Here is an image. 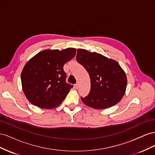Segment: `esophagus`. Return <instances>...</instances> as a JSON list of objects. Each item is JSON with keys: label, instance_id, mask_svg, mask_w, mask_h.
<instances>
[{"label": "esophagus", "instance_id": "1", "mask_svg": "<svg viewBox=\"0 0 155 155\" xmlns=\"http://www.w3.org/2000/svg\"><path fill=\"white\" fill-rule=\"evenodd\" d=\"M75 88H76V89H78L79 88V83H77L76 85H75Z\"/></svg>", "mask_w": 155, "mask_h": 155}]
</instances>
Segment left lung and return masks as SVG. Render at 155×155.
I'll return each instance as SVG.
<instances>
[{"instance_id":"left-lung-1","label":"left lung","mask_w":155,"mask_h":155,"mask_svg":"<svg viewBox=\"0 0 155 155\" xmlns=\"http://www.w3.org/2000/svg\"><path fill=\"white\" fill-rule=\"evenodd\" d=\"M76 59L87 70L91 78V92L87 96L81 97L84 104L95 109H105L122 99L127 79L118 62L100 54L80 48L78 50Z\"/></svg>"}]
</instances>
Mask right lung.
<instances>
[{
    "instance_id": "right-lung-1",
    "label": "right lung",
    "mask_w": 155,
    "mask_h": 155,
    "mask_svg": "<svg viewBox=\"0 0 155 155\" xmlns=\"http://www.w3.org/2000/svg\"><path fill=\"white\" fill-rule=\"evenodd\" d=\"M76 48L47 49L40 51L25 65L21 73L22 91L31 104L50 109L59 105L73 85L65 81L64 64L72 59Z\"/></svg>"
}]
</instances>
